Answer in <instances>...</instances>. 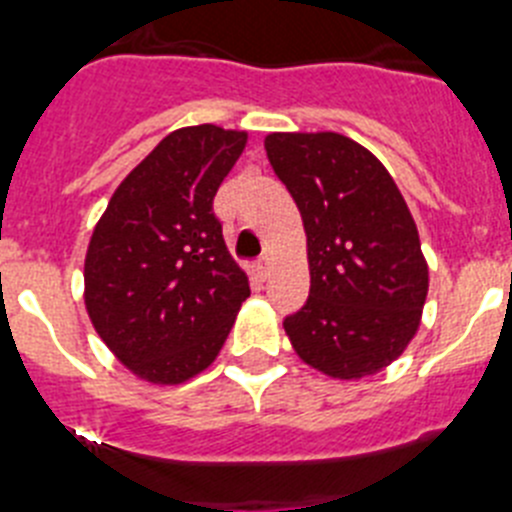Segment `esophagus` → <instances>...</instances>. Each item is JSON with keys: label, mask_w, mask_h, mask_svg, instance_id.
Wrapping results in <instances>:
<instances>
[{"label": "esophagus", "mask_w": 512, "mask_h": 512, "mask_svg": "<svg viewBox=\"0 0 512 512\" xmlns=\"http://www.w3.org/2000/svg\"><path fill=\"white\" fill-rule=\"evenodd\" d=\"M256 274H259L261 279H266L271 274V259L269 256H261L259 261H256Z\"/></svg>", "instance_id": "esophagus-1"}]
</instances>
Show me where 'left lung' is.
Here are the masks:
<instances>
[{"instance_id": "obj_1", "label": "left lung", "mask_w": 512, "mask_h": 512, "mask_svg": "<svg viewBox=\"0 0 512 512\" xmlns=\"http://www.w3.org/2000/svg\"><path fill=\"white\" fill-rule=\"evenodd\" d=\"M271 169L307 233L310 297L284 318L305 364L359 379L397 359L420 325L428 264L390 171L338 133L266 135Z\"/></svg>"}]
</instances>
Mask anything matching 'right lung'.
I'll use <instances>...</instances> for the list:
<instances>
[{
  "instance_id": "1",
  "label": "right lung",
  "mask_w": 512,
  "mask_h": 512,
  "mask_svg": "<svg viewBox=\"0 0 512 512\" xmlns=\"http://www.w3.org/2000/svg\"><path fill=\"white\" fill-rule=\"evenodd\" d=\"M246 148L217 125L174 130L115 189L89 241L84 302L122 364L179 384L215 361L251 295L212 210Z\"/></svg>"
}]
</instances>
